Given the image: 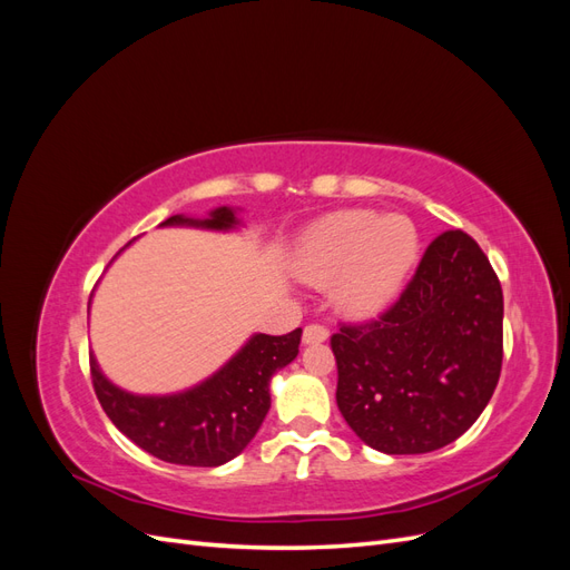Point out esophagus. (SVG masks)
I'll list each match as a JSON object with an SVG mask.
<instances>
[{
  "instance_id": "obj_1",
  "label": "esophagus",
  "mask_w": 570,
  "mask_h": 570,
  "mask_svg": "<svg viewBox=\"0 0 570 570\" xmlns=\"http://www.w3.org/2000/svg\"><path fill=\"white\" fill-rule=\"evenodd\" d=\"M327 340V327L321 323H308L304 327V342L314 344V342H325Z\"/></svg>"
}]
</instances>
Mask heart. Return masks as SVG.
Listing matches in <instances>:
<instances>
[{
    "label": "heart",
    "instance_id": "1",
    "mask_svg": "<svg viewBox=\"0 0 570 570\" xmlns=\"http://www.w3.org/2000/svg\"><path fill=\"white\" fill-rule=\"evenodd\" d=\"M419 247V230L406 216L337 212L299 237L292 271L318 285L337 278L340 302L350 312L368 316L396 297L416 264Z\"/></svg>",
    "mask_w": 570,
    "mask_h": 570
}]
</instances>
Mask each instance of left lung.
Masks as SVG:
<instances>
[{
    "mask_svg": "<svg viewBox=\"0 0 570 570\" xmlns=\"http://www.w3.org/2000/svg\"><path fill=\"white\" fill-rule=\"evenodd\" d=\"M504 295L485 252L463 230L428 245L390 308L340 323L337 409L385 454H425L469 430L502 373Z\"/></svg>",
    "mask_w": 570,
    "mask_h": 570,
    "instance_id": "left-lung-1",
    "label": "left lung"
}]
</instances>
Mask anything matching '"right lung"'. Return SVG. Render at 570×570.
<instances>
[{
	"mask_svg": "<svg viewBox=\"0 0 570 570\" xmlns=\"http://www.w3.org/2000/svg\"><path fill=\"white\" fill-rule=\"evenodd\" d=\"M161 226L228 230L237 218L228 206H220L204 220L170 216ZM299 340L302 327L287 335H254L209 381L168 396H140L116 387L90 356L92 385L111 423L140 450L168 463L220 465L243 452L262 428L271 409V377L299 354Z\"/></svg>",
	"mask_w": 570,
	"mask_h": 570,
	"instance_id": "1",
	"label": "right lung"
}]
</instances>
